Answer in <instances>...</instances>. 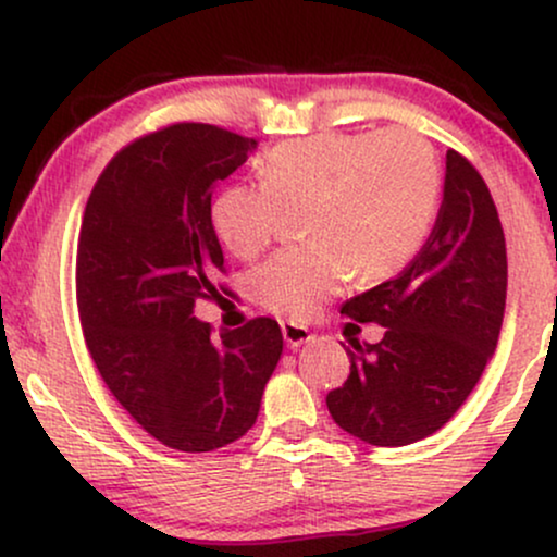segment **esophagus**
<instances>
[{
	"label": "esophagus",
	"instance_id": "obj_1",
	"mask_svg": "<svg viewBox=\"0 0 557 557\" xmlns=\"http://www.w3.org/2000/svg\"><path fill=\"white\" fill-rule=\"evenodd\" d=\"M280 327H283V337H285L287 348H293V350H298L300 345H306V343L314 341V335H311V330L304 327V324L283 322V324H280Z\"/></svg>",
	"mask_w": 557,
	"mask_h": 557
}]
</instances>
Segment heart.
<instances>
[{
	"mask_svg": "<svg viewBox=\"0 0 557 557\" xmlns=\"http://www.w3.org/2000/svg\"><path fill=\"white\" fill-rule=\"evenodd\" d=\"M261 183L214 198L212 225L240 259L277 238L285 209H304L309 246L285 248L248 274V293L274 314L304 319L356 272L385 280L419 253L440 201L432 144L408 127L319 133L261 157Z\"/></svg>",
	"mask_w": 557,
	"mask_h": 557,
	"instance_id": "b5f03b06",
	"label": "heart"
}]
</instances>
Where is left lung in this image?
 Segmentation results:
<instances>
[{
  "label": "left lung",
  "mask_w": 557,
  "mask_h": 557,
  "mask_svg": "<svg viewBox=\"0 0 557 557\" xmlns=\"http://www.w3.org/2000/svg\"><path fill=\"white\" fill-rule=\"evenodd\" d=\"M508 259L487 183L447 151L445 188L430 238L398 277L345 300L341 314L385 327L354 343L350 374L330 389L335 424L369 445L430 437L463 406L495 354Z\"/></svg>",
  "instance_id": "1"
}]
</instances>
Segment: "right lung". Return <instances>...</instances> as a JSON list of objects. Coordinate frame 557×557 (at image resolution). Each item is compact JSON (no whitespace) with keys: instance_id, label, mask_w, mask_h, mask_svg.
<instances>
[{"instance_id":"1","label":"right lung","mask_w":557,"mask_h":557,"mask_svg":"<svg viewBox=\"0 0 557 557\" xmlns=\"http://www.w3.org/2000/svg\"><path fill=\"white\" fill-rule=\"evenodd\" d=\"M253 149L257 140L225 127L168 125L112 157L83 212L75 293L88 354L120 406L183 453L251 430L283 354L270 317L220 341L194 317L225 272L212 190Z\"/></svg>"}]
</instances>
